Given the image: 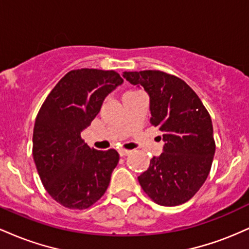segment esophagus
Returning <instances> with one entry per match:
<instances>
[{
	"instance_id": "34e87169",
	"label": "esophagus",
	"mask_w": 249,
	"mask_h": 249,
	"mask_svg": "<svg viewBox=\"0 0 249 249\" xmlns=\"http://www.w3.org/2000/svg\"><path fill=\"white\" fill-rule=\"evenodd\" d=\"M131 153V151L128 150H124V148H122V150H119V154H121V157H125V156H128V154Z\"/></svg>"
}]
</instances>
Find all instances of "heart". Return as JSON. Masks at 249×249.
Instances as JSON below:
<instances>
[{
  "label": "heart",
  "mask_w": 249,
  "mask_h": 249,
  "mask_svg": "<svg viewBox=\"0 0 249 249\" xmlns=\"http://www.w3.org/2000/svg\"><path fill=\"white\" fill-rule=\"evenodd\" d=\"M130 92H131V91H130Z\"/></svg>",
  "instance_id": "heart-1"
}]
</instances>
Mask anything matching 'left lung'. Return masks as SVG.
<instances>
[{"instance_id": "obj_1", "label": "left lung", "mask_w": 249, "mask_h": 249, "mask_svg": "<svg viewBox=\"0 0 249 249\" xmlns=\"http://www.w3.org/2000/svg\"><path fill=\"white\" fill-rule=\"evenodd\" d=\"M123 77L148 93L150 122L165 142L162 153L153 157L147 171L138 177L139 184L156 204H184L206 181L212 166L215 142L210 113L198 95L177 76L144 70L125 71Z\"/></svg>"}]
</instances>
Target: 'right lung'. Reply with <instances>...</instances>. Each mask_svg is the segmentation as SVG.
Masks as SVG:
<instances>
[{"mask_svg":"<svg viewBox=\"0 0 249 249\" xmlns=\"http://www.w3.org/2000/svg\"><path fill=\"white\" fill-rule=\"evenodd\" d=\"M123 83L113 70H71L37 113L33 156L47 192L62 206L85 210L104 196L119 161L116 150L89 147L81 132L101 111L105 97Z\"/></svg>","mask_w":249,"mask_h":249,"instance_id":"add662e5","label":"right lung"}]
</instances>
